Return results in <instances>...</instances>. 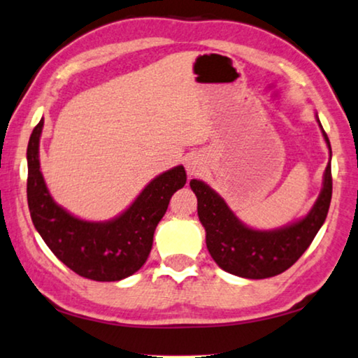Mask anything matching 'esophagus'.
<instances>
[{"mask_svg": "<svg viewBox=\"0 0 358 358\" xmlns=\"http://www.w3.org/2000/svg\"><path fill=\"white\" fill-rule=\"evenodd\" d=\"M203 162H201L199 159L196 157H189L186 160V172H188L189 177H196V175H199L203 172Z\"/></svg>", "mask_w": 358, "mask_h": 358, "instance_id": "34e87169", "label": "esophagus"}]
</instances>
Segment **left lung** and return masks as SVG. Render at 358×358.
Returning a JSON list of instances; mask_svg holds the SVG:
<instances>
[{"mask_svg":"<svg viewBox=\"0 0 358 358\" xmlns=\"http://www.w3.org/2000/svg\"><path fill=\"white\" fill-rule=\"evenodd\" d=\"M320 128L331 154L328 134L321 123ZM189 186L198 198V215L206 229V245L219 268L238 278L266 279L289 269L305 253L324 224L332 196L331 162L324 170L323 188L310 213L303 219L275 230L246 227L204 181L191 180Z\"/></svg>","mask_w":358,"mask_h":358,"instance_id":"8db88e82","label":"left lung"}]
</instances>
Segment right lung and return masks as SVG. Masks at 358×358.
Wrapping results in <instances>:
<instances>
[{
	"instance_id": "add662e5",
	"label": "right lung",
	"mask_w": 358,
	"mask_h": 358,
	"mask_svg": "<svg viewBox=\"0 0 358 358\" xmlns=\"http://www.w3.org/2000/svg\"><path fill=\"white\" fill-rule=\"evenodd\" d=\"M42 128L43 118L27 145V203L35 229L53 255L83 278L99 282L129 278L143 268L170 198L186 183L183 165L155 177L118 217L89 222L55 203L45 185L38 160Z\"/></svg>"
}]
</instances>
